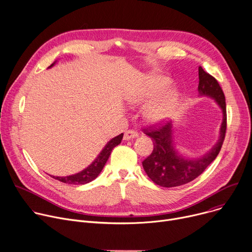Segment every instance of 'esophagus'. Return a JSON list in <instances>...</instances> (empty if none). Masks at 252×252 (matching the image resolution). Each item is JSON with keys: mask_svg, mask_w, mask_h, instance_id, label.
Here are the masks:
<instances>
[{"mask_svg": "<svg viewBox=\"0 0 252 252\" xmlns=\"http://www.w3.org/2000/svg\"><path fill=\"white\" fill-rule=\"evenodd\" d=\"M138 135H139V132L136 131L135 129H128V130H126V131L125 132V134H124V140L128 141V140H130V139L136 138V136H138Z\"/></svg>", "mask_w": 252, "mask_h": 252, "instance_id": "esophagus-1", "label": "esophagus"}]
</instances>
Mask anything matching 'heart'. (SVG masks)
<instances>
[{"label":"heart","mask_w":252,"mask_h":252,"mask_svg":"<svg viewBox=\"0 0 252 252\" xmlns=\"http://www.w3.org/2000/svg\"><path fill=\"white\" fill-rule=\"evenodd\" d=\"M161 91V88L153 83H145L136 87L129 96L131 103L139 104L154 99ZM177 102V94L170 93L162 96L146 111V118L151 123H159L166 120Z\"/></svg>","instance_id":"heart-1"}]
</instances>
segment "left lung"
Returning a JSON list of instances; mask_svg holds the SVG:
<instances>
[{"mask_svg": "<svg viewBox=\"0 0 252 252\" xmlns=\"http://www.w3.org/2000/svg\"><path fill=\"white\" fill-rule=\"evenodd\" d=\"M198 70L199 94L215 99L223 112L220 138L212 150L205 156L200 158L189 159L180 156L174 148L172 123L162 124L161 122L156 126L144 128V132L154 143V150L143 161V167L149 178L158 186L171 188L185 185L193 181L214 161L223 145L227 127L226 102L223 90L218 81L204 71L201 66H199Z\"/></svg>", "mask_w": 252, "mask_h": 252, "instance_id": "left-lung-1", "label": "left lung"}]
</instances>
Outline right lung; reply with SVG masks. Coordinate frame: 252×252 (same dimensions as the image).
<instances>
[{"mask_svg": "<svg viewBox=\"0 0 252 252\" xmlns=\"http://www.w3.org/2000/svg\"><path fill=\"white\" fill-rule=\"evenodd\" d=\"M51 66H53V64ZM123 136H124V133H121L118 136H116V138L111 139L106 144V146L103 148V150L100 152V154L97 156V158L93 162V164L89 165L83 171H81L75 175H71V176H66V177H54L53 176V178L62 183H65V184H73V185H84V184H86V183H89L93 180H94L100 174L101 170L103 169L113 148L121 144V142L123 140Z\"/></svg>", "mask_w": 252, "mask_h": 252, "instance_id": "right-lung-1", "label": "right lung"}]
</instances>
